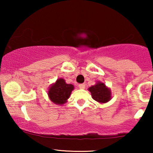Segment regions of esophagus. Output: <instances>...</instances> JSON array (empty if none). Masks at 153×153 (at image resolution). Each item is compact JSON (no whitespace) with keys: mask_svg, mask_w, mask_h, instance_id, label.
I'll list each match as a JSON object with an SVG mask.
<instances>
[{"mask_svg":"<svg viewBox=\"0 0 153 153\" xmlns=\"http://www.w3.org/2000/svg\"><path fill=\"white\" fill-rule=\"evenodd\" d=\"M79 88H81V89H84L85 84L84 83H80V84H79Z\"/></svg>","mask_w":153,"mask_h":153,"instance_id":"1","label":"esophagus"}]
</instances>
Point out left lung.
<instances>
[{
  "label": "left lung",
  "mask_w": 153,
  "mask_h": 153,
  "mask_svg": "<svg viewBox=\"0 0 153 153\" xmlns=\"http://www.w3.org/2000/svg\"><path fill=\"white\" fill-rule=\"evenodd\" d=\"M88 90L93 99L100 103H106L111 99L110 90L103 83H97L95 85L90 87Z\"/></svg>",
  "instance_id": "left-lung-1"
}]
</instances>
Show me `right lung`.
<instances>
[{"instance_id":"1","label":"right lung","mask_w":153,"mask_h":153,"mask_svg":"<svg viewBox=\"0 0 153 153\" xmlns=\"http://www.w3.org/2000/svg\"><path fill=\"white\" fill-rule=\"evenodd\" d=\"M74 89V85L68 84L62 79H59L52 85L49 90V97L53 103L63 104L70 97L71 93Z\"/></svg>"}]
</instances>
